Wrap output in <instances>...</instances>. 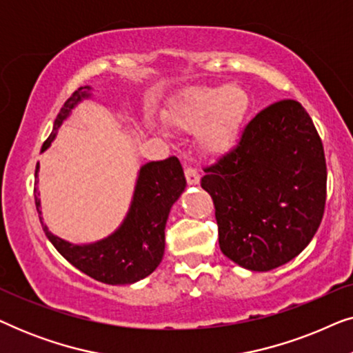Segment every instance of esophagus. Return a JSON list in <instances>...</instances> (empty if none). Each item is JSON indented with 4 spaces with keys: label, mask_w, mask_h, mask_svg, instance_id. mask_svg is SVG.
<instances>
[{
    "label": "esophagus",
    "mask_w": 353,
    "mask_h": 353,
    "mask_svg": "<svg viewBox=\"0 0 353 353\" xmlns=\"http://www.w3.org/2000/svg\"><path fill=\"white\" fill-rule=\"evenodd\" d=\"M185 176H186L188 185H191V186L199 185L201 176H199V173H197L196 168H192V167H186V168H185Z\"/></svg>",
    "instance_id": "1"
}]
</instances>
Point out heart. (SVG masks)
<instances>
[{"label":"heart","instance_id":"heart-1","mask_svg":"<svg viewBox=\"0 0 353 353\" xmlns=\"http://www.w3.org/2000/svg\"><path fill=\"white\" fill-rule=\"evenodd\" d=\"M250 110L248 91L238 85L201 88L186 94L168 114L181 128H194L197 141L205 152L223 154L236 146Z\"/></svg>","mask_w":353,"mask_h":353}]
</instances>
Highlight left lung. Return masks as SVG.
Masks as SVG:
<instances>
[{"instance_id": "obj_1", "label": "left lung", "mask_w": 353, "mask_h": 353, "mask_svg": "<svg viewBox=\"0 0 353 353\" xmlns=\"http://www.w3.org/2000/svg\"><path fill=\"white\" fill-rule=\"evenodd\" d=\"M221 252L239 267L268 272L307 248L326 202V161L310 115L278 101L245 125L239 143L205 168Z\"/></svg>"}]
</instances>
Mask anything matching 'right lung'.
Here are the masks:
<instances>
[{
	"label": "right lung",
	"instance_id": "obj_1",
	"mask_svg": "<svg viewBox=\"0 0 353 353\" xmlns=\"http://www.w3.org/2000/svg\"><path fill=\"white\" fill-rule=\"evenodd\" d=\"M91 86H80L57 114L50 138L43 143L41 152L51 146L57 128L69 117L80 101L90 98ZM40 165L37 163L35 178ZM38 183V180H37ZM186 188L183 167L175 156L165 161L148 162L139 168L137 186L128 214L122 225L108 238L91 244H72L61 239L43 223L40 192H35V205L43 231L62 257L80 272L105 284H132L146 278L162 262L165 250V225L172 205Z\"/></svg>",
	"mask_w": 353,
	"mask_h": 353
}]
</instances>
